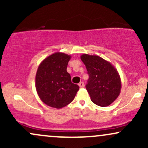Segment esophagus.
Instances as JSON below:
<instances>
[{
    "instance_id": "obj_1",
    "label": "esophagus",
    "mask_w": 148,
    "mask_h": 148,
    "mask_svg": "<svg viewBox=\"0 0 148 148\" xmlns=\"http://www.w3.org/2000/svg\"><path fill=\"white\" fill-rule=\"evenodd\" d=\"M79 86L80 88H84V82H80L79 84Z\"/></svg>"
}]
</instances>
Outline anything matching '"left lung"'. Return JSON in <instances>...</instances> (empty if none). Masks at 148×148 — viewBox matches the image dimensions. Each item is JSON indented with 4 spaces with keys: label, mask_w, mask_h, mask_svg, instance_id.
Listing matches in <instances>:
<instances>
[{
    "label": "left lung",
    "mask_w": 148,
    "mask_h": 148,
    "mask_svg": "<svg viewBox=\"0 0 148 148\" xmlns=\"http://www.w3.org/2000/svg\"><path fill=\"white\" fill-rule=\"evenodd\" d=\"M89 79L86 90L91 101L100 106H108L118 98L121 90V79L111 62L98 56H81Z\"/></svg>",
    "instance_id": "left-lung-1"
}]
</instances>
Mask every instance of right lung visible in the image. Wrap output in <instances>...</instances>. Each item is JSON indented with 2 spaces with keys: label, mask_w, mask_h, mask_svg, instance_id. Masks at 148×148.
Instances as JSON below:
<instances>
[{
  "label": "right lung",
  "mask_w": 148,
  "mask_h": 148,
  "mask_svg": "<svg viewBox=\"0 0 148 148\" xmlns=\"http://www.w3.org/2000/svg\"><path fill=\"white\" fill-rule=\"evenodd\" d=\"M71 56L56 52L46 58L39 65L35 76V88L39 97L47 106L63 108L73 101L79 90L67 72Z\"/></svg>",
  "instance_id": "right-lung-1"
}]
</instances>
